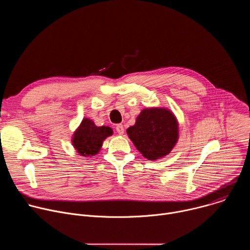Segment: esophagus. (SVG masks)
Returning a JSON list of instances; mask_svg holds the SVG:
<instances>
[{"instance_id": "34e87169", "label": "esophagus", "mask_w": 250, "mask_h": 250, "mask_svg": "<svg viewBox=\"0 0 250 250\" xmlns=\"http://www.w3.org/2000/svg\"><path fill=\"white\" fill-rule=\"evenodd\" d=\"M116 130H117V132L119 133V134H124V132H125V128H124V125H117V126H116Z\"/></svg>"}]
</instances>
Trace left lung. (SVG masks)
<instances>
[{
  "mask_svg": "<svg viewBox=\"0 0 250 250\" xmlns=\"http://www.w3.org/2000/svg\"><path fill=\"white\" fill-rule=\"evenodd\" d=\"M126 133L136 149L148 160L163 158L179 138V124L166 108H146L137 116Z\"/></svg>",
  "mask_w": 250,
  "mask_h": 250,
  "instance_id": "8db88e82",
  "label": "left lung"
}]
</instances>
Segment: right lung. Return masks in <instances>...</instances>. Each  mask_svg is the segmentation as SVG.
Masks as SVG:
<instances>
[{"label": "right lung", "instance_id": "1", "mask_svg": "<svg viewBox=\"0 0 250 250\" xmlns=\"http://www.w3.org/2000/svg\"><path fill=\"white\" fill-rule=\"evenodd\" d=\"M113 132L110 126H97L92 120L84 118L74 131L71 142L77 153L91 157L100 152L104 140L113 135Z\"/></svg>", "mask_w": 250, "mask_h": 250}]
</instances>
